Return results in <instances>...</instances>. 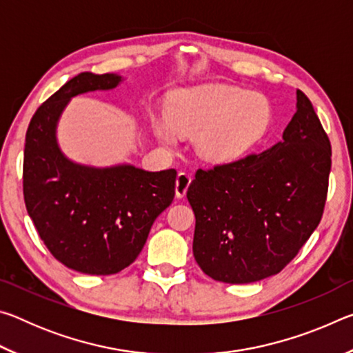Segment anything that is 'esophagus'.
<instances>
[{
  "label": "esophagus",
  "instance_id": "34e87169",
  "mask_svg": "<svg viewBox=\"0 0 353 353\" xmlns=\"http://www.w3.org/2000/svg\"><path fill=\"white\" fill-rule=\"evenodd\" d=\"M191 183V177L187 172H179L176 179V198L182 199L187 194V190Z\"/></svg>",
  "mask_w": 353,
  "mask_h": 353
}]
</instances>
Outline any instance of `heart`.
Returning <instances> with one entry per match:
<instances>
[{
  "mask_svg": "<svg viewBox=\"0 0 353 353\" xmlns=\"http://www.w3.org/2000/svg\"><path fill=\"white\" fill-rule=\"evenodd\" d=\"M166 123L155 124V135L174 146L178 134H194V148L213 163L243 159L271 126L272 109L265 94L246 88L207 83L177 92L165 112Z\"/></svg>",
  "mask_w": 353,
  "mask_h": 353,
  "instance_id": "obj_1",
  "label": "heart"
}]
</instances>
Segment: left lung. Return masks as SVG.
I'll return each mask as SVG.
<instances>
[{"instance_id":"obj_1","label":"left lung","mask_w":353,"mask_h":353,"mask_svg":"<svg viewBox=\"0 0 353 353\" xmlns=\"http://www.w3.org/2000/svg\"><path fill=\"white\" fill-rule=\"evenodd\" d=\"M297 104L282 141L236 162L198 170L187 191L196 216L193 255L208 277L252 283L276 276L321 223L330 140L310 99Z\"/></svg>"}]
</instances>
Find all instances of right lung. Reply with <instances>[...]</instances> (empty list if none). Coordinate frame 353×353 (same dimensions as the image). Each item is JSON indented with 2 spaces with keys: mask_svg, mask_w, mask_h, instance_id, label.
<instances>
[{
  "mask_svg": "<svg viewBox=\"0 0 353 353\" xmlns=\"http://www.w3.org/2000/svg\"><path fill=\"white\" fill-rule=\"evenodd\" d=\"M121 81L115 73L74 76L39 107L26 132L23 193L29 216L62 265L92 276L128 268L174 199L176 170L94 168L70 160L59 146L57 124L70 99L112 90Z\"/></svg>",
  "mask_w": 353,
  "mask_h": 353,
  "instance_id": "right-lung-1",
  "label": "right lung"
}]
</instances>
